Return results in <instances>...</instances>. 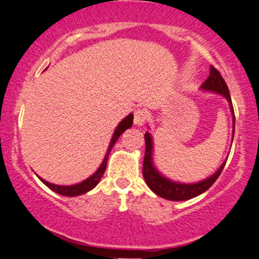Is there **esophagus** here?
Instances as JSON below:
<instances>
[{
    "label": "esophagus",
    "instance_id": "obj_1",
    "mask_svg": "<svg viewBox=\"0 0 259 259\" xmlns=\"http://www.w3.org/2000/svg\"><path fill=\"white\" fill-rule=\"evenodd\" d=\"M147 118H148V112L145 111V110H136L135 118H133L136 126H143L144 122L147 121Z\"/></svg>",
    "mask_w": 259,
    "mask_h": 259
}]
</instances>
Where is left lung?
Returning a JSON list of instances; mask_svg holds the SVG:
<instances>
[{"instance_id":"8db88e82","label":"left lung","mask_w":259,"mask_h":259,"mask_svg":"<svg viewBox=\"0 0 259 259\" xmlns=\"http://www.w3.org/2000/svg\"><path fill=\"white\" fill-rule=\"evenodd\" d=\"M202 91L213 92L217 94L223 95L224 98L228 100L229 106H230V111L232 115V139H234L235 133V114H234V107H232L230 93H229L228 85H226L225 80L219 73L218 69L210 66V73L209 77L205 79V82L200 85ZM145 139V155L143 161V177L145 180V184L149 186L150 190L154 193L160 196L161 198L168 199V200H187L194 197L199 196L203 192L208 190L214 182L217 181L218 177L222 174L224 166L226 164L225 161L223 162L215 172L208 179L202 180V181L196 182V184H182V182H175L172 180L165 177L158 168L155 167L153 162V138L149 132H145L144 135Z\"/></svg>"}]
</instances>
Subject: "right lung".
<instances>
[{
	"label": "right lung",
	"instance_id": "1",
	"mask_svg": "<svg viewBox=\"0 0 259 259\" xmlns=\"http://www.w3.org/2000/svg\"><path fill=\"white\" fill-rule=\"evenodd\" d=\"M132 123H133V115L130 114L128 116H126V117L122 120L120 123H118V126L116 127L114 135H112V138L111 141H110V144H109V148H107V152L105 154V158H104L103 162H101L100 166L98 167V170L95 171L94 174H93L92 176H89L88 179H85L84 181L79 182V184L77 185H69V186H61V185H55V184H51V182H48L45 181V180L41 179V177H39L40 181L42 182L44 185L48 186L50 190L54 191V192L61 194V196H65V197H75V196H80V194H84L87 192H89V191L93 190V188L95 187L99 184V181L101 180V177H103L104 172H105L106 170V164H107V158H109L110 155V152H111L112 147H114L116 141H117L118 138H120V136L122 133L124 132L126 130H128L132 127Z\"/></svg>",
	"mask_w": 259,
	"mask_h": 259
}]
</instances>
